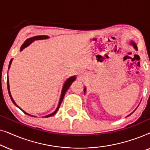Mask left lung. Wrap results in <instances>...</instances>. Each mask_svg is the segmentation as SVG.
<instances>
[{"mask_svg":"<svg viewBox=\"0 0 150 150\" xmlns=\"http://www.w3.org/2000/svg\"><path fill=\"white\" fill-rule=\"evenodd\" d=\"M130 44L131 45V46H133V48H134L135 49V50H137V44H136V43H135V42H134V41L131 40V41H130ZM85 93H86V87H85V88H84V93H85ZM138 106H139V105H138ZM138 106H137V107H138ZM137 107L136 108V109H137ZM136 109H135V110H136ZM135 110H134V111H133L132 112H131V113H130V114H129V115H128V116H127V117L130 116L131 114H132V113H133V112H134L135 111Z\"/></svg>","mask_w":150,"mask_h":150,"instance_id":"left-lung-1","label":"left lung"}]
</instances>
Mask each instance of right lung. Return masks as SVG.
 Instances as JSON below:
<instances>
[{
    "label": "right lung",
    "instance_id": "1",
    "mask_svg": "<svg viewBox=\"0 0 150 150\" xmlns=\"http://www.w3.org/2000/svg\"><path fill=\"white\" fill-rule=\"evenodd\" d=\"M48 38H49V36H48V35H37V36L32 37V38H28V39H27V40H26L25 41V42H24V44L22 45L21 47H20V51H22V50H23L24 48H26V47H28L30 44H31V43L33 42L34 41H35V40H47V39H48ZM12 61H13V59H11V60H10L9 65V69L10 68V67H11ZM75 80H76V76H70L69 78H68V79H67L66 80V81H65L64 84H63L62 90H61V97H60V99H59V102L58 106H57L56 110H55L54 112H52V113H50V114H49V115H45V116L43 117H46H46H51V116L54 115L55 113H56V112H57V110H59V107H60L61 104V102H62V101H63V98H64L65 93H66V91H67V90H68L69 87H70V85H71V83H72L73 82L75 81ZM7 89H8V92H9V96H10V98H11L12 102H13V103L14 104H15V106H17L18 108H19L20 110H22V111H23V112H24V113L26 114V115H30V116H31V117H36V116H35V115H32L28 114V113H27V112H26L24 111V110H22L21 108L19 107V106H18L17 105V104L16 103L15 101H14V100L13 99V98H12V96H11V92H10L9 78H7Z\"/></svg>",
    "mask_w": 150,
    "mask_h": 150
}]
</instances>
